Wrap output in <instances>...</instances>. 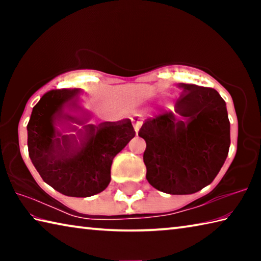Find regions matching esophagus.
<instances>
[{
	"instance_id": "esophagus-1",
	"label": "esophagus",
	"mask_w": 261,
	"mask_h": 261,
	"mask_svg": "<svg viewBox=\"0 0 261 261\" xmlns=\"http://www.w3.org/2000/svg\"><path fill=\"white\" fill-rule=\"evenodd\" d=\"M132 124H134L136 134H138L140 126H141V124H143V120H141V118H138V117H134V118H132Z\"/></svg>"
}]
</instances>
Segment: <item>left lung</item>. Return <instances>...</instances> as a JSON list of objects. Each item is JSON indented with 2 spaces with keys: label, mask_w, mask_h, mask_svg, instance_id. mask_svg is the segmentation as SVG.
<instances>
[{
  "label": "left lung",
  "mask_w": 261,
  "mask_h": 261,
  "mask_svg": "<svg viewBox=\"0 0 261 261\" xmlns=\"http://www.w3.org/2000/svg\"><path fill=\"white\" fill-rule=\"evenodd\" d=\"M174 108L145 120L148 183L169 194H191L213 182L228 156L230 122L214 88L179 84Z\"/></svg>",
  "instance_id": "obj_1"
}]
</instances>
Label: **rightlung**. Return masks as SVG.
Wrapping results in <instances>:
<instances>
[{"label": "right lung", "instance_id": "1", "mask_svg": "<svg viewBox=\"0 0 261 261\" xmlns=\"http://www.w3.org/2000/svg\"><path fill=\"white\" fill-rule=\"evenodd\" d=\"M79 88L51 90L34 106L28 124L31 161L42 179L69 197H91L110 183L114 158L134 138L129 118L90 123Z\"/></svg>", "mask_w": 261, "mask_h": 261}]
</instances>
